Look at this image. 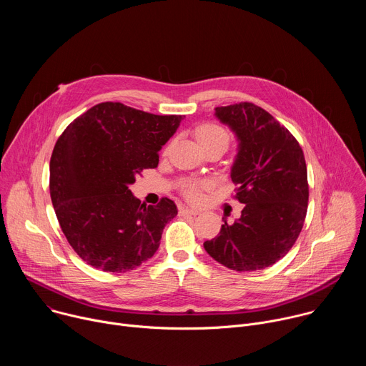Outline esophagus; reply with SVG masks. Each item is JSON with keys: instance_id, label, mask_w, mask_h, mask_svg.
I'll use <instances>...</instances> for the list:
<instances>
[{"instance_id": "34e87169", "label": "esophagus", "mask_w": 366, "mask_h": 366, "mask_svg": "<svg viewBox=\"0 0 366 366\" xmlns=\"http://www.w3.org/2000/svg\"><path fill=\"white\" fill-rule=\"evenodd\" d=\"M179 214L181 216H198L199 212L194 210V208H189V207H182V208H179Z\"/></svg>"}]
</instances>
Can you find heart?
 <instances>
[{
  "label": "heart",
  "mask_w": 366,
  "mask_h": 366,
  "mask_svg": "<svg viewBox=\"0 0 366 366\" xmlns=\"http://www.w3.org/2000/svg\"><path fill=\"white\" fill-rule=\"evenodd\" d=\"M197 139L201 147L220 146L226 150L230 143L229 132L216 123H205L197 129ZM208 187L207 181L201 179H184L181 182V191L189 201H199L202 197V189Z\"/></svg>",
  "instance_id": "obj_1"
}]
</instances>
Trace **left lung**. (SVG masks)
I'll use <instances>...</instances> for the list:
<instances>
[{
  "mask_svg": "<svg viewBox=\"0 0 366 366\" xmlns=\"http://www.w3.org/2000/svg\"><path fill=\"white\" fill-rule=\"evenodd\" d=\"M214 116L236 136L230 177L242 216L204 249L237 272L274 265L295 243L307 214L308 182L304 153L295 137L252 102L217 107Z\"/></svg>",
  "mask_w": 366,
  "mask_h": 366,
  "instance_id": "8db88e82",
  "label": "left lung"
}]
</instances>
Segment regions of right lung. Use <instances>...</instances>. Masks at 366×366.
Wrapping results in <instances>:
<instances>
[{
  "label": "right lung",
  "mask_w": 366,
  "mask_h": 366,
  "mask_svg": "<svg viewBox=\"0 0 366 366\" xmlns=\"http://www.w3.org/2000/svg\"><path fill=\"white\" fill-rule=\"evenodd\" d=\"M184 116H156L101 102L75 119L50 158V198L64 234L88 265L127 272L158 250L177 205H146L130 185L159 164Z\"/></svg>",
  "instance_id": "obj_1"
}]
</instances>
